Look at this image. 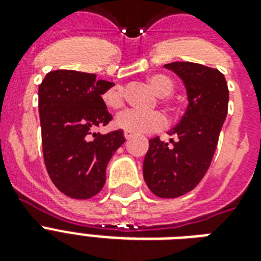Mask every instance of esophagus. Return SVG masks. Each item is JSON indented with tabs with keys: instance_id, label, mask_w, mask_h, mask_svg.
Here are the masks:
<instances>
[{
	"instance_id": "34e87169",
	"label": "esophagus",
	"mask_w": 261,
	"mask_h": 261,
	"mask_svg": "<svg viewBox=\"0 0 261 261\" xmlns=\"http://www.w3.org/2000/svg\"><path fill=\"white\" fill-rule=\"evenodd\" d=\"M124 138L131 139V138H133V134H130V133H124Z\"/></svg>"
}]
</instances>
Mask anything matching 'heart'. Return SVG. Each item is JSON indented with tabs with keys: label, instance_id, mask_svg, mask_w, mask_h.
<instances>
[{
	"label": "heart",
	"instance_id": "1",
	"mask_svg": "<svg viewBox=\"0 0 261 261\" xmlns=\"http://www.w3.org/2000/svg\"><path fill=\"white\" fill-rule=\"evenodd\" d=\"M149 84L160 97H168L173 92V83L163 74L149 77ZM102 101L108 108L118 110L124 104V92L122 87H112L102 93ZM115 126L133 135L149 134L163 130L167 126V118L159 111L141 112V111H123L115 118Z\"/></svg>",
	"mask_w": 261,
	"mask_h": 261
}]
</instances>
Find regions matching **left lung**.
<instances>
[{"mask_svg": "<svg viewBox=\"0 0 261 261\" xmlns=\"http://www.w3.org/2000/svg\"><path fill=\"white\" fill-rule=\"evenodd\" d=\"M177 74L187 90L188 106L181 120L168 131L174 139L149 141L143 178L160 198H177L198 186L210 167L227 115L229 89L217 69L192 62L164 65Z\"/></svg>", "mask_w": 261, "mask_h": 261, "instance_id": "obj_1", "label": "left lung"}]
</instances>
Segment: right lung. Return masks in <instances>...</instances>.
Segmentation results:
<instances>
[{"label":"right lung","mask_w":261,"mask_h":261,"mask_svg":"<svg viewBox=\"0 0 261 261\" xmlns=\"http://www.w3.org/2000/svg\"><path fill=\"white\" fill-rule=\"evenodd\" d=\"M114 83L75 70L47 73L39 85L44 164L61 192L89 199L106 184V169L126 138L123 130L93 133L112 120L101 94Z\"/></svg>","instance_id":"right-lung-1"}]
</instances>
